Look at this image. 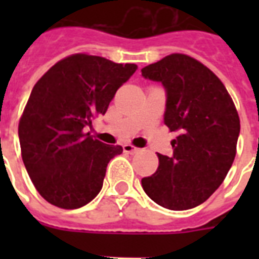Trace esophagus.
I'll use <instances>...</instances> for the list:
<instances>
[{"label": "esophagus", "instance_id": "1", "mask_svg": "<svg viewBox=\"0 0 259 259\" xmlns=\"http://www.w3.org/2000/svg\"><path fill=\"white\" fill-rule=\"evenodd\" d=\"M123 152H126V153H130V154H134V153H138V152H140V149H138V148H136L134 145H132V144H125V145H123Z\"/></svg>", "mask_w": 259, "mask_h": 259}]
</instances>
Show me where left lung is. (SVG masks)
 Here are the masks:
<instances>
[{
    "mask_svg": "<svg viewBox=\"0 0 259 259\" xmlns=\"http://www.w3.org/2000/svg\"><path fill=\"white\" fill-rule=\"evenodd\" d=\"M166 90L164 122L173 153L158 156V168L141 180L146 195L164 208L201 204L223 183L237 154L241 121L221 79L196 59L172 54L141 70Z\"/></svg>",
    "mask_w": 259,
    "mask_h": 259,
    "instance_id": "8db88e82",
    "label": "left lung"
}]
</instances>
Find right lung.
<instances>
[{"mask_svg":"<svg viewBox=\"0 0 259 259\" xmlns=\"http://www.w3.org/2000/svg\"><path fill=\"white\" fill-rule=\"evenodd\" d=\"M137 66L74 54L52 66L34 84L18 123L26 172L48 203L75 209L97 196L106 166L122 146L87 132L107 111L117 90Z\"/></svg>","mask_w":259,"mask_h":259,"instance_id":"1","label":"right lung"}]
</instances>
